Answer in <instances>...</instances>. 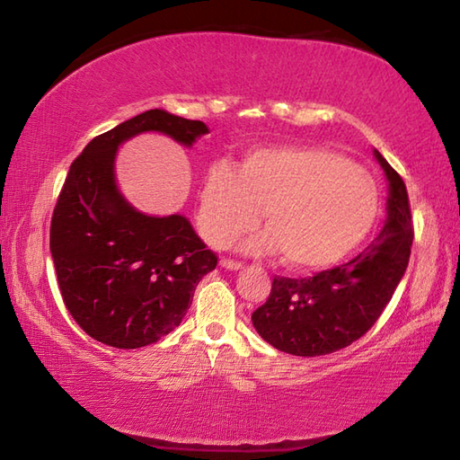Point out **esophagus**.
<instances>
[{"mask_svg":"<svg viewBox=\"0 0 460 460\" xmlns=\"http://www.w3.org/2000/svg\"><path fill=\"white\" fill-rule=\"evenodd\" d=\"M220 265L225 267V269H230V270H240V269L245 267L242 261H235V259H230V257H222L220 259Z\"/></svg>","mask_w":460,"mask_h":460,"instance_id":"esophagus-1","label":"esophagus"}]
</instances>
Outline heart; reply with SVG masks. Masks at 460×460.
Listing matches in <instances>:
<instances>
[{"label": "heart", "instance_id": "b5f03b06", "mask_svg": "<svg viewBox=\"0 0 460 460\" xmlns=\"http://www.w3.org/2000/svg\"><path fill=\"white\" fill-rule=\"evenodd\" d=\"M265 208L269 230L252 250H282L292 267L323 269L364 240L377 210L374 183L325 148L270 146L247 153L240 172L220 160L199 191V228L213 245L252 230Z\"/></svg>", "mask_w": 460, "mask_h": 460}]
</instances>
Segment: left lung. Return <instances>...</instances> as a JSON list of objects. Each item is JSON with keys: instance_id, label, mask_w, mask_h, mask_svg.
<instances>
[{"instance_id": "obj_1", "label": "left lung", "mask_w": 460, "mask_h": 460, "mask_svg": "<svg viewBox=\"0 0 460 460\" xmlns=\"http://www.w3.org/2000/svg\"><path fill=\"white\" fill-rule=\"evenodd\" d=\"M389 180L387 222L352 261L307 279L275 277L267 302L252 321L277 350L323 356L352 344L376 325L411 259L414 226L402 178L377 151Z\"/></svg>"}]
</instances>
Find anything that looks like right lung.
Returning <instances> with one entry per match:
<instances>
[{"label": "right lung", "instance_id": "right-lung-1", "mask_svg": "<svg viewBox=\"0 0 460 460\" xmlns=\"http://www.w3.org/2000/svg\"><path fill=\"white\" fill-rule=\"evenodd\" d=\"M143 131L191 146L208 129L203 121L148 110L96 135L73 160L49 226L67 312L94 341L126 350L176 329L197 284L218 263L188 218L146 217L119 195L116 151Z\"/></svg>", "mask_w": 460, "mask_h": 460}]
</instances>
